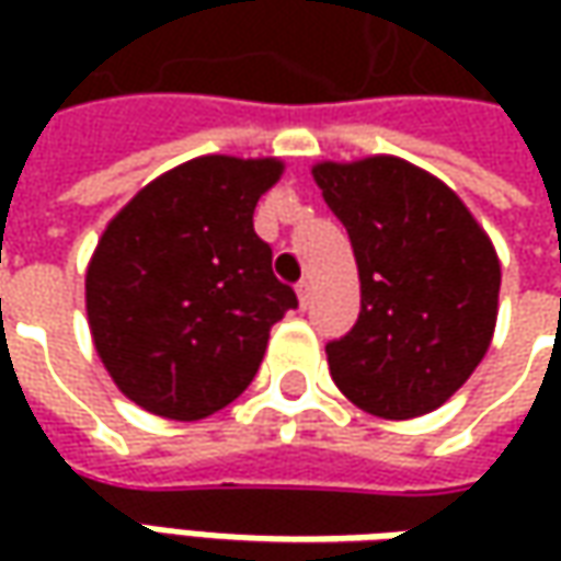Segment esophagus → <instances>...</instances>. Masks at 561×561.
<instances>
[{
  "label": "esophagus",
  "instance_id": "esophagus-1",
  "mask_svg": "<svg viewBox=\"0 0 561 561\" xmlns=\"http://www.w3.org/2000/svg\"><path fill=\"white\" fill-rule=\"evenodd\" d=\"M296 296H299V306L306 309L312 302V280H299L296 284Z\"/></svg>",
  "mask_w": 561,
  "mask_h": 561
}]
</instances>
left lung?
<instances>
[{"mask_svg":"<svg viewBox=\"0 0 561 561\" xmlns=\"http://www.w3.org/2000/svg\"><path fill=\"white\" fill-rule=\"evenodd\" d=\"M314 184L356 252L362 312L328 343L340 393L368 415L440 409L490 350L500 259L468 205L397 156L318 162Z\"/></svg>","mask_w":561,"mask_h":561,"instance_id":"8db88e82","label":"left lung"}]
</instances>
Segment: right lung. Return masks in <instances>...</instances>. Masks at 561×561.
<instances>
[{
  "label": "right lung",
  "instance_id": "right-lung-1",
  "mask_svg": "<svg viewBox=\"0 0 561 561\" xmlns=\"http://www.w3.org/2000/svg\"><path fill=\"white\" fill-rule=\"evenodd\" d=\"M280 159L199 156L146 184L87 265V321L105 371L140 409L199 421L252 383L296 293L271 271L252 211Z\"/></svg>",
  "mask_w": 561,
  "mask_h": 561
}]
</instances>
